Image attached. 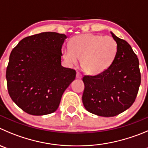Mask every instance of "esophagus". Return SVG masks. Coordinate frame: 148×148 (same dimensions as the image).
I'll list each match as a JSON object with an SVG mask.
<instances>
[{"instance_id": "1", "label": "esophagus", "mask_w": 148, "mask_h": 148, "mask_svg": "<svg viewBox=\"0 0 148 148\" xmlns=\"http://www.w3.org/2000/svg\"><path fill=\"white\" fill-rule=\"evenodd\" d=\"M76 77H77V78L80 79V78H82V75L81 74V73H79V71H77V76H76Z\"/></svg>"}]
</instances>
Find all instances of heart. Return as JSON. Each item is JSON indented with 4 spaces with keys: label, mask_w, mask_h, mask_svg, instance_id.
<instances>
[{
    "label": "heart",
    "mask_w": 148,
    "mask_h": 148,
    "mask_svg": "<svg viewBox=\"0 0 148 148\" xmlns=\"http://www.w3.org/2000/svg\"><path fill=\"white\" fill-rule=\"evenodd\" d=\"M118 52V45L111 36L93 34L76 36L70 41V48H65L63 56L68 63L77 64L81 60L84 71L97 74L108 69Z\"/></svg>",
    "instance_id": "heart-1"
}]
</instances>
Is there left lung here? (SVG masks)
Returning a JSON list of instances; mask_svg holds the SVG:
<instances>
[{
  "mask_svg": "<svg viewBox=\"0 0 148 148\" xmlns=\"http://www.w3.org/2000/svg\"><path fill=\"white\" fill-rule=\"evenodd\" d=\"M111 34L118 45L112 63L97 75L82 77L84 107L89 112L102 117H114L129 108L141 83L136 55L126 41Z\"/></svg>",
  "mask_w": 148,
  "mask_h": 148,
  "instance_id": "left-lung-1",
  "label": "left lung"
}]
</instances>
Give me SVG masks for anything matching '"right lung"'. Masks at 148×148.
<instances>
[{"label": "right lung", "mask_w": 148, "mask_h": 148, "mask_svg": "<svg viewBox=\"0 0 148 148\" xmlns=\"http://www.w3.org/2000/svg\"><path fill=\"white\" fill-rule=\"evenodd\" d=\"M65 34L45 32L22 39L12 49L5 77L11 99L32 115H45L58 108L63 92L76 71L61 66Z\"/></svg>", "instance_id": "obj_1"}]
</instances>
